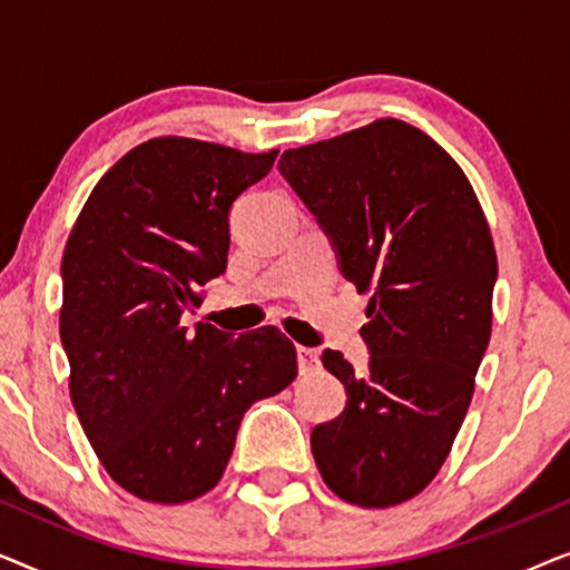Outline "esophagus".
Segmentation results:
<instances>
[{
    "label": "esophagus",
    "instance_id": "obj_1",
    "mask_svg": "<svg viewBox=\"0 0 570 570\" xmlns=\"http://www.w3.org/2000/svg\"><path fill=\"white\" fill-rule=\"evenodd\" d=\"M318 368V353L311 347H298V371L306 376V373H314Z\"/></svg>",
    "mask_w": 570,
    "mask_h": 570
}]
</instances>
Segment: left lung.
<instances>
[{
    "instance_id": "8db88e82",
    "label": "left lung",
    "mask_w": 570,
    "mask_h": 570,
    "mask_svg": "<svg viewBox=\"0 0 570 570\" xmlns=\"http://www.w3.org/2000/svg\"><path fill=\"white\" fill-rule=\"evenodd\" d=\"M277 168L371 291L368 371L324 350L347 404L311 451L334 495L389 509L431 485L472 402L493 326L490 225L456 160L400 119L285 150Z\"/></svg>"
}]
</instances>
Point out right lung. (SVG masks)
<instances>
[{
	"mask_svg": "<svg viewBox=\"0 0 570 570\" xmlns=\"http://www.w3.org/2000/svg\"><path fill=\"white\" fill-rule=\"evenodd\" d=\"M275 158L147 139L106 170L67 238L59 334L69 396L100 464L142 501L209 493L246 410L298 376L295 345L277 326L230 337L181 322L225 272L230 205Z\"/></svg>",
	"mask_w": 570,
	"mask_h": 570,
	"instance_id": "1",
	"label": "right lung"
}]
</instances>
